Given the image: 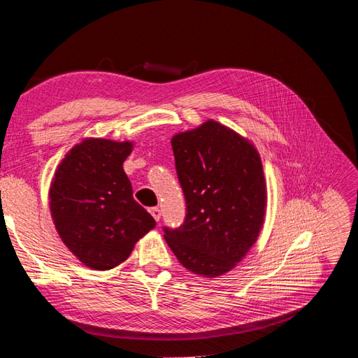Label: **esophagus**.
I'll return each mask as SVG.
<instances>
[{
	"instance_id": "obj_1",
	"label": "esophagus",
	"mask_w": 358,
	"mask_h": 358,
	"mask_svg": "<svg viewBox=\"0 0 358 358\" xmlns=\"http://www.w3.org/2000/svg\"><path fill=\"white\" fill-rule=\"evenodd\" d=\"M150 213L152 215V217L155 219V221H160V216H162V210L159 207H151L150 208Z\"/></svg>"
}]
</instances>
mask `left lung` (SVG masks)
I'll use <instances>...</instances> for the list:
<instances>
[{
  "mask_svg": "<svg viewBox=\"0 0 358 358\" xmlns=\"http://www.w3.org/2000/svg\"><path fill=\"white\" fill-rule=\"evenodd\" d=\"M186 199L178 228L164 239L186 269L203 277L231 271L250 251L264 221L266 185L252 143L215 121L172 137Z\"/></svg>",
  "mask_w": 358,
  "mask_h": 358,
  "instance_id": "1",
  "label": "left lung"
}]
</instances>
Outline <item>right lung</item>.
I'll list each match as a JSON object with an SVG mask.
<instances>
[{
  "label": "right lung",
  "instance_id": "obj_1",
  "mask_svg": "<svg viewBox=\"0 0 358 358\" xmlns=\"http://www.w3.org/2000/svg\"><path fill=\"white\" fill-rule=\"evenodd\" d=\"M130 142L86 139L62 160L50 189L54 225L71 252L96 271L128 259L134 243L155 227L136 203L124 172Z\"/></svg>",
  "mask_w": 358,
  "mask_h": 358
}]
</instances>
